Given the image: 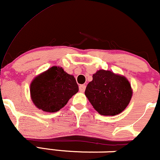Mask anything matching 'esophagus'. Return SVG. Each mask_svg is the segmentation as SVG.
I'll list each match as a JSON object with an SVG mask.
<instances>
[{
    "label": "esophagus",
    "mask_w": 160,
    "mask_h": 160,
    "mask_svg": "<svg viewBox=\"0 0 160 160\" xmlns=\"http://www.w3.org/2000/svg\"><path fill=\"white\" fill-rule=\"evenodd\" d=\"M79 89H80V92H83L86 89V85H84V84H82V85H80L79 86Z\"/></svg>",
    "instance_id": "esophagus-1"
}]
</instances>
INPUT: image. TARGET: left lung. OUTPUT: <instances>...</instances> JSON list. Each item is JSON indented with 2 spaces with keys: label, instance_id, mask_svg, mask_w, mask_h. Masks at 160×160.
<instances>
[{
  "label": "left lung",
  "instance_id": "left-lung-1",
  "mask_svg": "<svg viewBox=\"0 0 160 160\" xmlns=\"http://www.w3.org/2000/svg\"><path fill=\"white\" fill-rule=\"evenodd\" d=\"M85 95L100 114L114 116L127 107L132 90L126 78L110 71L99 70L88 83Z\"/></svg>",
  "mask_w": 160,
  "mask_h": 160
}]
</instances>
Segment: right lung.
Masks as SVG:
<instances>
[{
	"instance_id": "1",
	"label": "right lung",
	"mask_w": 160,
	"mask_h": 160,
	"mask_svg": "<svg viewBox=\"0 0 160 160\" xmlns=\"http://www.w3.org/2000/svg\"><path fill=\"white\" fill-rule=\"evenodd\" d=\"M78 90L74 77L56 66L34 78L30 88L35 106L50 113L59 111Z\"/></svg>"
}]
</instances>
